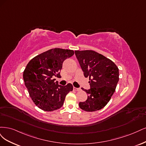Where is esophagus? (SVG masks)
<instances>
[{"label": "esophagus", "instance_id": "esophagus-1", "mask_svg": "<svg viewBox=\"0 0 146 146\" xmlns=\"http://www.w3.org/2000/svg\"><path fill=\"white\" fill-rule=\"evenodd\" d=\"M73 90H74V91H77V92H78V91H80L81 90V89L80 88H76V87H73Z\"/></svg>", "mask_w": 146, "mask_h": 146}]
</instances>
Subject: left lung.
<instances>
[{"label":"left lung","instance_id":"left-lung-1","mask_svg":"<svg viewBox=\"0 0 146 146\" xmlns=\"http://www.w3.org/2000/svg\"><path fill=\"white\" fill-rule=\"evenodd\" d=\"M75 54L84 76L89 78L90 89L84 90L88 95L85 102L79 103L86 111L104 108L113 95L119 81V69L112 60L93 50H76Z\"/></svg>","mask_w":146,"mask_h":146}]
</instances>
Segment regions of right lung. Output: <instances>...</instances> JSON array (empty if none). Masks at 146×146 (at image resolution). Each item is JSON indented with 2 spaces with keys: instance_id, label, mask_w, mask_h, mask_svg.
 <instances>
[{
  "instance_id": "add662e5",
  "label": "right lung",
  "mask_w": 146,
  "mask_h": 146,
  "mask_svg": "<svg viewBox=\"0 0 146 146\" xmlns=\"http://www.w3.org/2000/svg\"><path fill=\"white\" fill-rule=\"evenodd\" d=\"M73 54V50L55 48L35 56L28 63L23 78L32 101L41 110L59 109L65 96L73 90L72 84L62 86L53 78L61 77L63 62Z\"/></svg>"
}]
</instances>
